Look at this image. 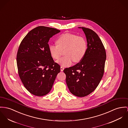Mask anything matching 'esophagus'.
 I'll return each instance as SVG.
<instances>
[{
    "instance_id": "1",
    "label": "esophagus",
    "mask_w": 128,
    "mask_h": 128,
    "mask_svg": "<svg viewBox=\"0 0 128 128\" xmlns=\"http://www.w3.org/2000/svg\"><path fill=\"white\" fill-rule=\"evenodd\" d=\"M64 68L63 67H62V66L60 67V70H61V71L62 72L64 70Z\"/></svg>"
}]
</instances>
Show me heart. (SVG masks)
I'll return each mask as SVG.
<instances>
[{"instance_id":"obj_1","label":"heart","mask_w":128,"mask_h":128,"mask_svg":"<svg viewBox=\"0 0 128 128\" xmlns=\"http://www.w3.org/2000/svg\"><path fill=\"white\" fill-rule=\"evenodd\" d=\"M57 45H50L49 52L51 56L58 59L65 51L66 56L59 59L57 63L63 67L70 66L72 61L78 63L84 58L87 50L85 39L76 34L66 33L60 36L56 40Z\"/></svg>"}]
</instances>
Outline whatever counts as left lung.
Instances as JSON below:
<instances>
[{"mask_svg":"<svg viewBox=\"0 0 128 128\" xmlns=\"http://www.w3.org/2000/svg\"><path fill=\"white\" fill-rule=\"evenodd\" d=\"M83 30L86 37L87 49L80 62L72 67L65 68L66 81L70 92L78 97L92 93L98 86L103 77L106 54L98 36L92 30Z\"/></svg>","mask_w":128,"mask_h":128,"instance_id":"left-lung-1","label":"left lung"}]
</instances>
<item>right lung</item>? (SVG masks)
<instances>
[{
	"label": "right lung",
	"instance_id": "add662e5",
	"mask_svg": "<svg viewBox=\"0 0 128 128\" xmlns=\"http://www.w3.org/2000/svg\"><path fill=\"white\" fill-rule=\"evenodd\" d=\"M60 32L38 26L30 31L20 44L16 56L18 74L24 87L34 96L48 94L60 71L50 54L48 44L50 38Z\"/></svg>",
	"mask_w": 128,
	"mask_h": 128
}]
</instances>
